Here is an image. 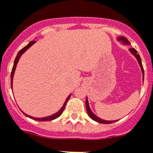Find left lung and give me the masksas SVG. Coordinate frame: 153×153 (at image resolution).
<instances>
[{
    "label": "left lung",
    "mask_w": 153,
    "mask_h": 153,
    "mask_svg": "<svg viewBox=\"0 0 153 153\" xmlns=\"http://www.w3.org/2000/svg\"><path fill=\"white\" fill-rule=\"evenodd\" d=\"M117 40L121 42L123 44L125 45H130V42L127 39V38L124 36H118ZM129 51L131 53V54H133L135 57V58L137 59V61H138V64L140 65V68H141V70H142V77H143V80H144V69H143V67H142V60H141V57H140L139 54L138 53L137 51H136L135 49L134 48H131L129 49ZM85 106H86V110H87V113H88V116L92 118V120L96 121V122L100 123V124H112V123L116 122L117 120H102L101 118H100L99 117H97L96 115H95L92 112V110H91L90 107H89V105H88V98H86V101H85Z\"/></svg>",
    "instance_id": "8db88e82"
}]
</instances>
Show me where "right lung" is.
Listing matches in <instances>:
<instances>
[{
  "label": "right lung",
  "mask_w": 153,
  "mask_h": 153,
  "mask_svg": "<svg viewBox=\"0 0 153 153\" xmlns=\"http://www.w3.org/2000/svg\"><path fill=\"white\" fill-rule=\"evenodd\" d=\"M36 43V41H31L30 43H29V44L27 45V46H25L24 48H22L21 50V51H19V53H18L17 56H16V57H15V62H14V65H13V68H12V71H11V88H12V82H13V77H14V74H15V69H16V66H17V64L18 62H19V59H20V57H21L22 55L25 52V51L28 50V49L29 48V47H31V46H33L34 43ZM70 94L69 95L68 97H67L66 100H65V103H64V105L62 106V107H61L60 110L57 111V113H55V114H52V115H51V116H48V117H32V116H29V115H28V114H25L24 112H22L23 114H25V116L31 118V119H33V120H38V121H49V120H54V119H56V118L59 117L61 116V114L63 113V111L65 110V106H66V103L67 102H68V100H69V98H70L71 96Z\"/></svg>",
  "instance_id": "add662e5"
}]
</instances>
